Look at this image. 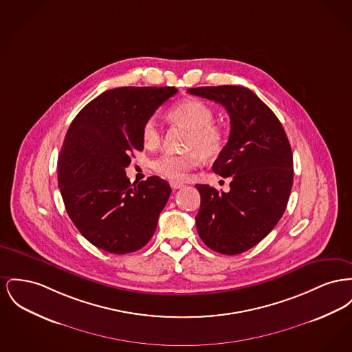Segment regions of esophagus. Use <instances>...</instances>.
Segmentation results:
<instances>
[{"instance_id": "esophagus-1", "label": "esophagus", "mask_w": 352, "mask_h": 352, "mask_svg": "<svg viewBox=\"0 0 352 352\" xmlns=\"http://www.w3.org/2000/svg\"><path fill=\"white\" fill-rule=\"evenodd\" d=\"M170 186L173 190H178V188H182L184 187V184H179V182H171L170 184Z\"/></svg>"}]
</instances>
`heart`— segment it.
<instances>
[{
  "instance_id": "b5f03b06",
  "label": "heart",
  "mask_w": 352,
  "mask_h": 352,
  "mask_svg": "<svg viewBox=\"0 0 352 352\" xmlns=\"http://www.w3.org/2000/svg\"><path fill=\"white\" fill-rule=\"evenodd\" d=\"M168 117L173 122L182 124L190 130L187 148L192 150L187 154L165 153L155 158L151 167L155 173L173 182H181L187 173L195 168L201 158L214 160L225 148L226 133L218 124H214L212 109L201 100H185L175 104ZM142 140L146 146H155L161 141L160 126L154 118H148L142 127Z\"/></svg>"
}]
</instances>
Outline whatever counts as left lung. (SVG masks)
Listing matches in <instances>:
<instances>
[{
    "label": "left lung",
    "mask_w": 352,
    "mask_h": 352,
    "mask_svg": "<svg viewBox=\"0 0 352 352\" xmlns=\"http://www.w3.org/2000/svg\"><path fill=\"white\" fill-rule=\"evenodd\" d=\"M187 93L221 104L230 116V137L212 171L231 178L230 191L195 185L201 208L195 217L204 243L236 255L258 245L282 218L292 187L289 138L276 116L243 86H202Z\"/></svg>",
    "instance_id": "8db88e82"
}]
</instances>
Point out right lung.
Wrapping results in <instances>:
<instances>
[{
  "label": "right lung",
  "mask_w": 352,
  "mask_h": 352,
  "mask_svg": "<svg viewBox=\"0 0 352 352\" xmlns=\"http://www.w3.org/2000/svg\"><path fill=\"white\" fill-rule=\"evenodd\" d=\"M167 87H117L90 101L69 126L58 155L65 208L83 236L113 254L151 239L171 187L160 177L130 184L124 168L144 150L142 127L177 94Z\"/></svg>",
  "instance_id": "1"
}]
</instances>
